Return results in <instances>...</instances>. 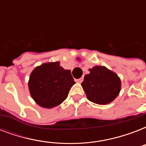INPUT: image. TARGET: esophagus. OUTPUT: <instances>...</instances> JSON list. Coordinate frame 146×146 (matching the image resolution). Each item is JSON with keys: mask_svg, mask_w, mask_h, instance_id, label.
Wrapping results in <instances>:
<instances>
[{"mask_svg": "<svg viewBox=\"0 0 146 146\" xmlns=\"http://www.w3.org/2000/svg\"><path fill=\"white\" fill-rule=\"evenodd\" d=\"M83 81V78H80V79H79V80H76V82H79V83H81V82Z\"/></svg>", "mask_w": 146, "mask_h": 146, "instance_id": "obj_1", "label": "esophagus"}]
</instances>
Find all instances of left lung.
<instances>
[{"instance_id": "8db88e82", "label": "left lung", "mask_w": 146, "mask_h": 146, "mask_svg": "<svg viewBox=\"0 0 146 146\" xmlns=\"http://www.w3.org/2000/svg\"><path fill=\"white\" fill-rule=\"evenodd\" d=\"M82 82L87 98L98 104H107L120 93L121 82L119 76L104 66H96L89 70Z\"/></svg>"}]
</instances>
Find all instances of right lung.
I'll list each match as a JSON object with an SVG mask.
<instances>
[{
  "mask_svg": "<svg viewBox=\"0 0 146 146\" xmlns=\"http://www.w3.org/2000/svg\"><path fill=\"white\" fill-rule=\"evenodd\" d=\"M70 70H64L60 62H49L35 67L31 73L29 89L39 106L52 108L66 99L75 84Z\"/></svg>",
  "mask_w": 146,
  "mask_h": 146,
  "instance_id": "obj_1",
  "label": "right lung"
}]
</instances>
